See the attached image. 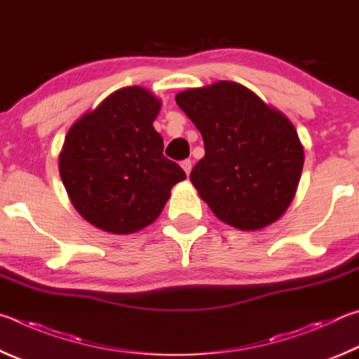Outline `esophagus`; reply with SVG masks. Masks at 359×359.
<instances>
[{
  "label": "esophagus",
  "instance_id": "34e87169",
  "mask_svg": "<svg viewBox=\"0 0 359 359\" xmlns=\"http://www.w3.org/2000/svg\"><path fill=\"white\" fill-rule=\"evenodd\" d=\"M181 167H183V170H184V173H186V175H189V173H191V170H192V162H191L189 159H186V161L181 162Z\"/></svg>",
  "mask_w": 359,
  "mask_h": 359
}]
</instances>
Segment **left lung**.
<instances>
[{
	"label": "left lung",
	"mask_w": 359,
	"mask_h": 359,
	"mask_svg": "<svg viewBox=\"0 0 359 359\" xmlns=\"http://www.w3.org/2000/svg\"><path fill=\"white\" fill-rule=\"evenodd\" d=\"M175 100L202 134L205 157L191 181L219 221L255 231L284 216L304 163L290 119L227 80L189 88Z\"/></svg>",
	"instance_id": "obj_1"
}]
</instances>
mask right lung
Instances as JSON below:
<instances>
[{
	"label": "right lung",
	"instance_id": "add662e5",
	"mask_svg": "<svg viewBox=\"0 0 359 359\" xmlns=\"http://www.w3.org/2000/svg\"><path fill=\"white\" fill-rule=\"evenodd\" d=\"M161 100L143 86H126L81 115L67 130L60 175L85 221L109 233L129 235L153 224L172 187L186 180L163 156L153 128Z\"/></svg>",
	"mask_w": 359,
	"mask_h": 359
}]
</instances>
